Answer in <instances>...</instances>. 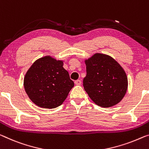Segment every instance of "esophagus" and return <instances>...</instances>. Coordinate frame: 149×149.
<instances>
[{"instance_id":"esophagus-1","label":"esophagus","mask_w":149,"mask_h":149,"mask_svg":"<svg viewBox=\"0 0 149 149\" xmlns=\"http://www.w3.org/2000/svg\"><path fill=\"white\" fill-rule=\"evenodd\" d=\"M81 80L77 79V80H76V81H75V84L77 85V86H79V85H81Z\"/></svg>"}]
</instances>
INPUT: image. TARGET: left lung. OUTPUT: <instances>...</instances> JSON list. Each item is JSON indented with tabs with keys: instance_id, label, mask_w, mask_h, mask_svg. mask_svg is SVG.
Segmentation results:
<instances>
[{
	"instance_id": "1",
	"label": "left lung",
	"mask_w": 149,
	"mask_h": 149,
	"mask_svg": "<svg viewBox=\"0 0 149 149\" xmlns=\"http://www.w3.org/2000/svg\"><path fill=\"white\" fill-rule=\"evenodd\" d=\"M87 75L84 79L85 91L100 107L117 105L125 95L128 79L121 65L111 56L96 53L87 60Z\"/></svg>"
}]
</instances>
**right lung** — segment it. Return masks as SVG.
<instances>
[{
	"label": "right lung",
	"mask_w": 149,
	"mask_h": 149,
	"mask_svg": "<svg viewBox=\"0 0 149 149\" xmlns=\"http://www.w3.org/2000/svg\"><path fill=\"white\" fill-rule=\"evenodd\" d=\"M63 65V60L46 56L30 66L24 78V87L35 105L54 109L62 105L67 98L74 83Z\"/></svg>",
	"instance_id": "add662e5"
}]
</instances>
